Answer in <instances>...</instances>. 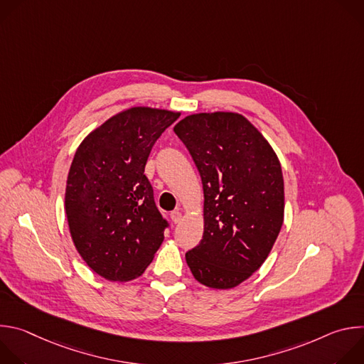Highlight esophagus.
I'll list each match as a JSON object with an SVG mask.
<instances>
[{"instance_id":"obj_1","label":"esophagus","mask_w":364,"mask_h":364,"mask_svg":"<svg viewBox=\"0 0 364 364\" xmlns=\"http://www.w3.org/2000/svg\"><path fill=\"white\" fill-rule=\"evenodd\" d=\"M170 218H171V220H173L174 223H180L183 216H181V212H180V210H174V212L170 213Z\"/></svg>"}]
</instances>
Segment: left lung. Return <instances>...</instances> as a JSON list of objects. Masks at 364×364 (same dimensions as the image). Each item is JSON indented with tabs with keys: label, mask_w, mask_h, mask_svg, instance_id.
Returning <instances> with one entry per match:
<instances>
[{
	"label": "left lung",
	"mask_w": 364,
	"mask_h": 364,
	"mask_svg": "<svg viewBox=\"0 0 364 364\" xmlns=\"http://www.w3.org/2000/svg\"><path fill=\"white\" fill-rule=\"evenodd\" d=\"M174 132L188 149L204 191V232L186 253L193 277L233 288L261 268L284 222V178L274 149L246 118L197 114Z\"/></svg>",
	"instance_id": "1"
}]
</instances>
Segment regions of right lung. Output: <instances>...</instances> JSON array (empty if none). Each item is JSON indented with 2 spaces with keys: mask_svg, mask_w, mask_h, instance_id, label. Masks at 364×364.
I'll list each match as a JSON object with an SVG mask.
<instances>
[{
  "mask_svg": "<svg viewBox=\"0 0 364 364\" xmlns=\"http://www.w3.org/2000/svg\"><path fill=\"white\" fill-rule=\"evenodd\" d=\"M178 114L132 108L100 125L77 148L65 209L83 261L109 281H129L151 264L170 223L144 174L149 152Z\"/></svg>",
  "mask_w": 364,
  "mask_h": 364,
  "instance_id": "obj_1",
  "label": "right lung"
}]
</instances>
